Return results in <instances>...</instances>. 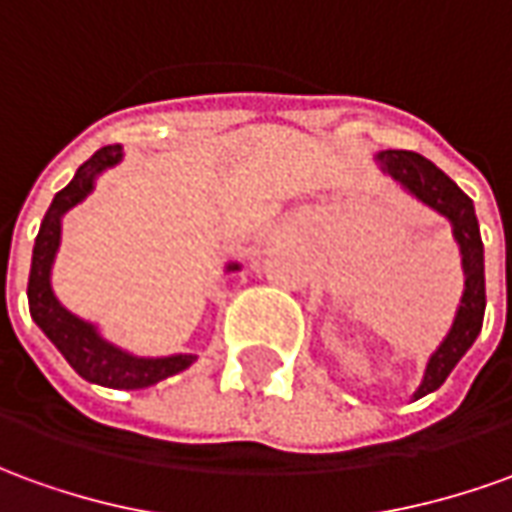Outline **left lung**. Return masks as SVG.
Segmentation results:
<instances>
[{
	"label": "left lung",
	"instance_id": "8db88e82",
	"mask_svg": "<svg viewBox=\"0 0 512 512\" xmlns=\"http://www.w3.org/2000/svg\"><path fill=\"white\" fill-rule=\"evenodd\" d=\"M379 164L387 175H393L410 195H415L429 209L440 211L449 217L454 228V239L463 253L465 292L454 326L446 334V340L432 354L426 365L424 382L415 390V398L438 390L449 379L454 365L465 357V351L474 345L482 317H485V256H482V239H479V222L474 214V200L465 195L449 175L438 169L429 158L412 153V150H384L379 153Z\"/></svg>",
	"mask_w": 512,
	"mask_h": 512
}]
</instances>
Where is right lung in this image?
<instances>
[{"label":"right lung","instance_id":"add662e5","mask_svg":"<svg viewBox=\"0 0 512 512\" xmlns=\"http://www.w3.org/2000/svg\"><path fill=\"white\" fill-rule=\"evenodd\" d=\"M122 161V147L108 144L88 158L83 167L74 172L69 186H63L55 195L52 206L44 214L41 231L35 236L33 264H30V281H27V301L30 315L38 323V329L47 334L61 351L66 362L72 365L86 382L114 387V390H142L150 384L161 382L167 376H175L195 362V354H175V357H133L128 351L116 348L108 340H102L100 331L91 323L63 309L49 284V270L55 262V253L61 245V217L77 206L83 197L94 189V178L102 169L114 167ZM228 270H239V264H228Z\"/></svg>","mask_w":512,"mask_h":512}]
</instances>
